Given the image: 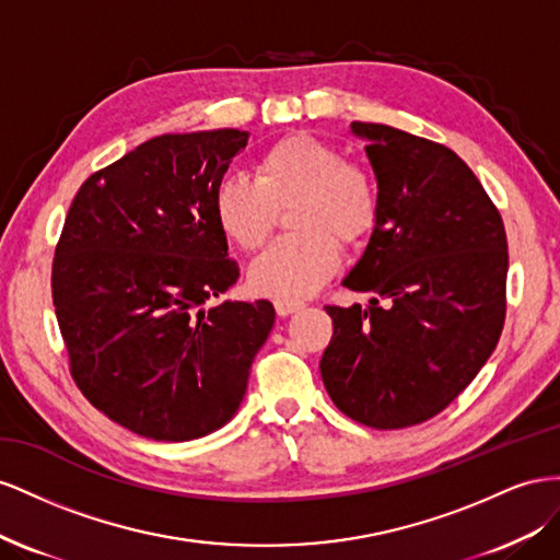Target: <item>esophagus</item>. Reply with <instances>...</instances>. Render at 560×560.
I'll return each mask as SVG.
<instances>
[{
    "label": "esophagus",
    "instance_id": "34e87169",
    "mask_svg": "<svg viewBox=\"0 0 560 560\" xmlns=\"http://www.w3.org/2000/svg\"><path fill=\"white\" fill-rule=\"evenodd\" d=\"M302 307H305V302H300V300H275V310H277V314L279 316H289V314H295V312H300Z\"/></svg>",
    "mask_w": 560,
    "mask_h": 560
}]
</instances>
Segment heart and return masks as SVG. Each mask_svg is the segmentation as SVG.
<instances>
[{"label": "heart", "instance_id": "b5f03b06", "mask_svg": "<svg viewBox=\"0 0 560 560\" xmlns=\"http://www.w3.org/2000/svg\"><path fill=\"white\" fill-rule=\"evenodd\" d=\"M291 207L295 234L271 244L248 269L255 293L307 298L340 265V245L369 238L380 220V191L373 175L330 142L293 133L269 145L255 162V180L228 173L213 187V215L228 238L260 248L277 225V209Z\"/></svg>", "mask_w": 560, "mask_h": 560}]
</instances>
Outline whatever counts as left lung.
<instances>
[{
    "label": "left lung",
    "instance_id": "obj_1",
    "mask_svg": "<svg viewBox=\"0 0 560 560\" xmlns=\"http://www.w3.org/2000/svg\"><path fill=\"white\" fill-rule=\"evenodd\" d=\"M369 140L380 220L342 285L371 305L326 307L318 363L332 404L373 429L434 418L483 369L506 314V232L474 171L439 142L385 124Z\"/></svg>",
    "mask_w": 560,
    "mask_h": 560
}]
</instances>
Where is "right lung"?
<instances>
[{"mask_svg":"<svg viewBox=\"0 0 560 560\" xmlns=\"http://www.w3.org/2000/svg\"><path fill=\"white\" fill-rule=\"evenodd\" d=\"M246 142L238 129L156 136L93 173L62 225L51 291L70 373L138 436L228 424L275 326L267 300L203 307L238 279L213 187Z\"/></svg>","mask_w":560,"mask_h":560,"instance_id":"obj_1","label":"right lung"}]
</instances>
